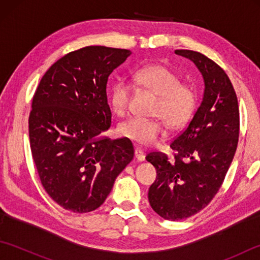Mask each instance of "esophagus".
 <instances>
[{
    "instance_id": "34e87169",
    "label": "esophagus",
    "mask_w": 260,
    "mask_h": 260,
    "mask_svg": "<svg viewBox=\"0 0 260 260\" xmlns=\"http://www.w3.org/2000/svg\"><path fill=\"white\" fill-rule=\"evenodd\" d=\"M134 155H135V158H136L139 162H143V161H144V159H145L144 153H143L141 150H137V148L134 151Z\"/></svg>"
}]
</instances>
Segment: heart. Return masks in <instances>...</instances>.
<instances>
[{"mask_svg": "<svg viewBox=\"0 0 260 260\" xmlns=\"http://www.w3.org/2000/svg\"><path fill=\"white\" fill-rule=\"evenodd\" d=\"M133 85L141 90L158 97L153 115L159 118L133 117L118 127L120 136L140 147L155 145L165 133V124L171 129H180L189 123L198 106V91L194 87L182 82L180 75L162 64H151L133 75ZM133 87L124 79H117L108 92L113 113L124 117L128 113Z\"/></svg>", "mask_w": 260, "mask_h": 260, "instance_id": "obj_1", "label": "heart"}]
</instances>
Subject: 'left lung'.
Listing matches in <instances>:
<instances>
[{"instance_id":"1","label":"left lung","mask_w":260,"mask_h":260,"mask_svg":"<svg viewBox=\"0 0 260 260\" xmlns=\"http://www.w3.org/2000/svg\"><path fill=\"white\" fill-rule=\"evenodd\" d=\"M175 53L194 62L206 88L189 125L171 142L173 159L162 152L146 155L157 174L148 201L154 211L171 221L194 215L211 202L233 162L240 129L238 99L223 69L200 52Z\"/></svg>"}]
</instances>
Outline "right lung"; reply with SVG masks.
Wrapping results in <instances>:
<instances>
[{"label":"right lung","instance_id":"add662e5","mask_svg":"<svg viewBox=\"0 0 260 260\" xmlns=\"http://www.w3.org/2000/svg\"><path fill=\"white\" fill-rule=\"evenodd\" d=\"M132 52L90 46L57 60L32 98L29 139L43 189L75 213L99 208L117 175L134 156L125 139L110 141L106 85L109 75Z\"/></svg>","mask_w":260,"mask_h":260}]
</instances>
